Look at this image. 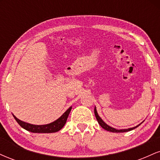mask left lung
Here are the masks:
<instances>
[{"label":"left lung","mask_w":160,"mask_h":160,"mask_svg":"<svg viewBox=\"0 0 160 160\" xmlns=\"http://www.w3.org/2000/svg\"><path fill=\"white\" fill-rule=\"evenodd\" d=\"M94 113H95V117H96V120H97V121H98V122L99 123V125H100V126H102V127L104 129L107 130V131L111 132H126L131 131V130H132V129H134V128H137L138 126H140V125L143 122H141V123H140L139 125H138V126H135V127H133V128H126V129H120V130H119V129H116V128H113V127H111V126H108V124H106L105 122H104V121L102 120V118H101V117L98 116V113H97V111H96V108H95Z\"/></svg>","instance_id":"1"}]
</instances>
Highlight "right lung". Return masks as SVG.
<instances>
[{"label":"right lung","mask_w":160,"mask_h":160,"mask_svg":"<svg viewBox=\"0 0 160 160\" xmlns=\"http://www.w3.org/2000/svg\"><path fill=\"white\" fill-rule=\"evenodd\" d=\"M71 108H69L66 111L65 113L62 114L58 120H56L54 122H51V123L47 125H33L28 123V122H23V121L19 120L16 118L15 116L13 115V117L15 118L16 122L19 124V126L23 128H25L27 131L31 132L33 133H52L56 132L59 131L63 128L65 126L66 121H67L68 117L70 112L71 111Z\"/></svg>","instance_id":"right-lung-1"}]
</instances>
